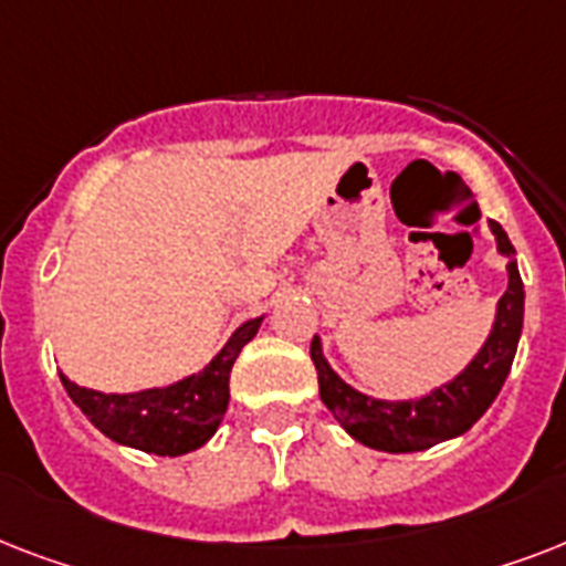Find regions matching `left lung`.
I'll return each instance as SVG.
<instances>
[{"label":"left lung","mask_w":566,"mask_h":566,"mask_svg":"<svg viewBox=\"0 0 566 566\" xmlns=\"http://www.w3.org/2000/svg\"><path fill=\"white\" fill-rule=\"evenodd\" d=\"M491 231L496 234V249L509 258V291L496 302V319L479 355L447 385L405 402L373 399L358 394L328 367L323 344L314 335L311 361L317 367L319 399L358 443L381 452H420L440 440L464 434L491 408L514 364L520 332H523V300H526L509 234L493 220Z\"/></svg>","instance_id":"1"}]
</instances>
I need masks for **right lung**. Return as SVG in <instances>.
Masks as SVG:
<instances>
[{"label":"right lung","instance_id":"obj_1","mask_svg":"<svg viewBox=\"0 0 566 566\" xmlns=\"http://www.w3.org/2000/svg\"><path fill=\"white\" fill-rule=\"evenodd\" d=\"M261 319H247L213 355L211 364L176 385L149 387L137 394H99L78 387L61 373L66 394L87 420L123 447L153 455H185L211 440L229 408V376L240 349L255 337Z\"/></svg>","mask_w":566,"mask_h":566}]
</instances>
